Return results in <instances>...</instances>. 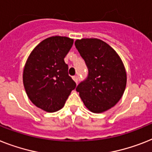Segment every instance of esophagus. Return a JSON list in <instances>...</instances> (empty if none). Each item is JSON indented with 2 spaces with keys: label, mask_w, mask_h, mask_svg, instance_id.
<instances>
[{
  "label": "esophagus",
  "mask_w": 152,
  "mask_h": 152,
  "mask_svg": "<svg viewBox=\"0 0 152 152\" xmlns=\"http://www.w3.org/2000/svg\"><path fill=\"white\" fill-rule=\"evenodd\" d=\"M73 80L75 81V82H76V83H77V81H78V77H77V76H73Z\"/></svg>",
  "instance_id": "34e87169"
}]
</instances>
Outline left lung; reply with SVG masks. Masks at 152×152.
<instances>
[{
    "label": "left lung",
    "mask_w": 152,
    "mask_h": 152,
    "mask_svg": "<svg viewBox=\"0 0 152 152\" xmlns=\"http://www.w3.org/2000/svg\"><path fill=\"white\" fill-rule=\"evenodd\" d=\"M75 45L88 70V77L76 91L91 112H105L124 95L126 85L124 64L117 53L101 39H77Z\"/></svg>",
    "instance_id": "obj_1"
}]
</instances>
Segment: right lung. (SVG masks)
Returning <instances> with one entry per match:
<instances>
[{"label": "right lung", "instance_id": "1", "mask_svg": "<svg viewBox=\"0 0 152 152\" xmlns=\"http://www.w3.org/2000/svg\"><path fill=\"white\" fill-rule=\"evenodd\" d=\"M74 39L52 36L34 48L23 71V84L28 99L37 107L53 113L62 109L76 83L68 75L64 57Z\"/></svg>", "mask_w": 152, "mask_h": 152}]
</instances>
